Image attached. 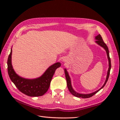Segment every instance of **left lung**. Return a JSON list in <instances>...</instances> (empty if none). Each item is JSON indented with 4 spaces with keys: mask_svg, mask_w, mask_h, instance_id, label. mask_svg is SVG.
Wrapping results in <instances>:
<instances>
[{
    "mask_svg": "<svg viewBox=\"0 0 120 120\" xmlns=\"http://www.w3.org/2000/svg\"><path fill=\"white\" fill-rule=\"evenodd\" d=\"M95 39L96 40V43L98 44L99 45L101 46V47H103L104 49L106 51V53H107V58H108L109 60V70L108 71H107V77H106V80H105V83L103 85V86L101 87L100 89H99L98 90H96V92H95L94 93H90V94H79V93H78L75 92V91L73 89L72 86H71V80L70 78V77L69 76L68 73L66 69H64V73H65V76H66V78L67 80V87L68 88L69 90V92L71 93V94L74 95V96L77 97H79V98H89V97H91L93 96V95H94L96 93H97L98 92H99V90H101V88H103V87H104V86L106 84V83L107 82V80H108L109 77V73H110V70H111V59L109 58V49L108 47H107L106 44L104 43V42L103 41V38H101V35L100 34H98V35L96 36L95 37Z\"/></svg>",
    "mask_w": 120,
    "mask_h": 120,
    "instance_id": "left-lung-1",
    "label": "left lung"
}]
</instances>
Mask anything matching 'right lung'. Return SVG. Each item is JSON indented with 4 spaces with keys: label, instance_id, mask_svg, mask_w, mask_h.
Here are the masks:
<instances>
[{
    "label": "right lung",
    "instance_id": "add662e5",
    "mask_svg": "<svg viewBox=\"0 0 120 120\" xmlns=\"http://www.w3.org/2000/svg\"><path fill=\"white\" fill-rule=\"evenodd\" d=\"M12 50L7 60V69L9 78L18 89L23 94L31 97L43 95L47 92L56 70L60 67V62H56L49 67L42 76L39 78L28 79L22 78L16 74L11 64Z\"/></svg>",
    "mask_w": 120,
    "mask_h": 120
}]
</instances>
